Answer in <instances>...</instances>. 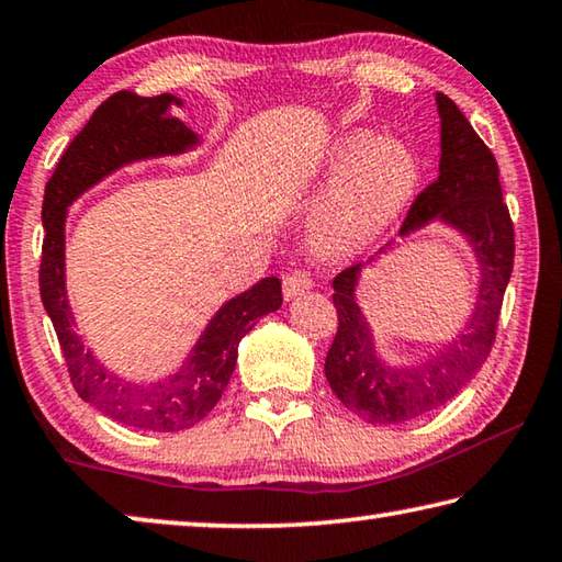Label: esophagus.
<instances>
[{"mask_svg": "<svg viewBox=\"0 0 562 562\" xmlns=\"http://www.w3.org/2000/svg\"><path fill=\"white\" fill-rule=\"evenodd\" d=\"M312 284H315V282H312L310 274L302 272V270H294V272H290V274H284V280H282L284 300L300 297V294L312 290Z\"/></svg>", "mask_w": 562, "mask_h": 562, "instance_id": "1", "label": "esophagus"}]
</instances>
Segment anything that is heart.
<instances>
[{"label": "heart", "mask_w": 562, "mask_h": 562, "mask_svg": "<svg viewBox=\"0 0 562 562\" xmlns=\"http://www.w3.org/2000/svg\"><path fill=\"white\" fill-rule=\"evenodd\" d=\"M339 173L312 217V233L329 255H351L376 243L412 203L418 186V158L394 136L372 138L369 131L341 136L329 156Z\"/></svg>", "instance_id": "obj_1"}]
</instances>
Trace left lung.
<instances>
[{"instance_id": "obj_1", "label": "left lung", "mask_w": 562, "mask_h": 562, "mask_svg": "<svg viewBox=\"0 0 562 562\" xmlns=\"http://www.w3.org/2000/svg\"><path fill=\"white\" fill-rule=\"evenodd\" d=\"M441 119L439 178L418 193L398 235L443 223L465 237L479 262V294L459 335L414 364H389L374 345L372 327L357 304L364 265L339 272L331 288L339 327L325 359L331 392L369 424H406L431 414L461 392L488 359L506 294L516 240L503 203L498 164L469 119L443 93H436ZM384 252V250H382ZM374 258L367 265H372Z\"/></svg>"}]
</instances>
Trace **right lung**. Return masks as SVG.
<instances>
[{"mask_svg": "<svg viewBox=\"0 0 562 562\" xmlns=\"http://www.w3.org/2000/svg\"><path fill=\"white\" fill-rule=\"evenodd\" d=\"M178 106H183V101L173 93H113L93 111L87 126L76 133L64 150L46 183L42 205L40 292L59 337L76 394L113 422L144 431H183L203 422L231 382L240 339L258 325L260 317L282 307L280 280H260L215 312L201 339L173 374L144 384L109 372L76 335L64 274L66 211L76 198L113 170L146 158L180 156L201 144V136L173 116Z\"/></svg>", "mask_w": 562, "mask_h": 562, "instance_id": "add662e5", "label": "right lung"}]
</instances>
